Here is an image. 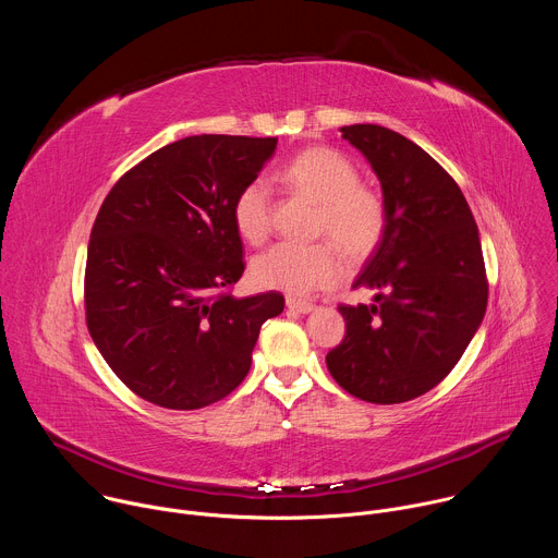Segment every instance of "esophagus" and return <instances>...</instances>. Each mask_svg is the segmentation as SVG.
Segmentation results:
<instances>
[{
	"instance_id": "esophagus-1",
	"label": "esophagus",
	"mask_w": 558,
	"mask_h": 558,
	"mask_svg": "<svg viewBox=\"0 0 558 558\" xmlns=\"http://www.w3.org/2000/svg\"><path fill=\"white\" fill-rule=\"evenodd\" d=\"M287 306L295 313H311L315 308L313 302H306V300H298V298H287Z\"/></svg>"
}]
</instances>
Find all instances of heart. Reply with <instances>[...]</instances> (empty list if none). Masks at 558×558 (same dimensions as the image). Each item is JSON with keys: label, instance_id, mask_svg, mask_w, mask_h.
<instances>
[{"label": "heart", "instance_id": "b5f03b06", "mask_svg": "<svg viewBox=\"0 0 558 558\" xmlns=\"http://www.w3.org/2000/svg\"><path fill=\"white\" fill-rule=\"evenodd\" d=\"M280 181L317 205L320 214L315 220V235L329 241L315 245L278 243L258 254L250 267L256 287L293 295L329 289L344 278L342 252L362 260L381 243L386 203L379 192L360 183V170L347 154L333 147L304 149L280 170ZM231 218L243 241L252 245L267 241L274 198L265 179L250 181L235 194Z\"/></svg>", "mask_w": 558, "mask_h": 558}]
</instances>
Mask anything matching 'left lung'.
<instances>
[{"label":"left lung","mask_w":558,"mask_h":558,"mask_svg":"<svg viewBox=\"0 0 558 558\" xmlns=\"http://www.w3.org/2000/svg\"><path fill=\"white\" fill-rule=\"evenodd\" d=\"M342 136L375 170L386 231L353 287L373 304H340L344 340L329 351L333 379L371 404H402L459 362L488 306L480 229L454 179L411 138L373 123Z\"/></svg>","instance_id":"left-lung-1"}]
</instances>
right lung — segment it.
Masks as SVG:
<instances>
[{
    "mask_svg": "<svg viewBox=\"0 0 558 558\" xmlns=\"http://www.w3.org/2000/svg\"><path fill=\"white\" fill-rule=\"evenodd\" d=\"M278 138L201 134L151 151L106 196L93 225L84 302L88 331L114 375L145 402L196 411L252 366L278 291L233 298L245 271L235 194Z\"/></svg>",
    "mask_w": 558,
    "mask_h": 558,
    "instance_id": "obj_1",
    "label": "right lung"
}]
</instances>
